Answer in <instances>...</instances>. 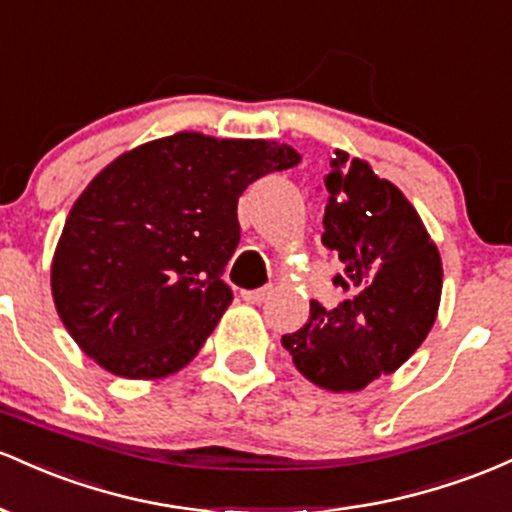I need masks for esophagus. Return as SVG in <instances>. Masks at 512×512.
Wrapping results in <instances>:
<instances>
[{
  "label": "esophagus",
  "instance_id": "obj_1",
  "mask_svg": "<svg viewBox=\"0 0 512 512\" xmlns=\"http://www.w3.org/2000/svg\"><path fill=\"white\" fill-rule=\"evenodd\" d=\"M271 292H273V285H266V287H258V290H244L241 292V297H244V302L249 304H261L271 297Z\"/></svg>",
  "mask_w": 512,
  "mask_h": 512
}]
</instances>
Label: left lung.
I'll list each match as a JSON object with an SVG mask.
<instances>
[{
    "instance_id": "left-lung-1",
    "label": "left lung",
    "mask_w": 512,
    "mask_h": 512,
    "mask_svg": "<svg viewBox=\"0 0 512 512\" xmlns=\"http://www.w3.org/2000/svg\"><path fill=\"white\" fill-rule=\"evenodd\" d=\"M326 249L350 290L336 309L309 304V321L283 336L297 370L329 392H360L411 358L433 329L442 292V261L418 212L372 166L336 149L324 179Z\"/></svg>"
}]
</instances>
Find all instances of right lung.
I'll return each instance as SVG.
<instances>
[{"mask_svg":"<svg viewBox=\"0 0 512 512\" xmlns=\"http://www.w3.org/2000/svg\"><path fill=\"white\" fill-rule=\"evenodd\" d=\"M300 154L271 140L176 132L113 159L72 205L50 268L77 346L125 380L186 367L232 304L222 280L249 183Z\"/></svg>","mask_w":512,"mask_h":512,"instance_id":"right-lung-1","label":"right lung"}]
</instances>
